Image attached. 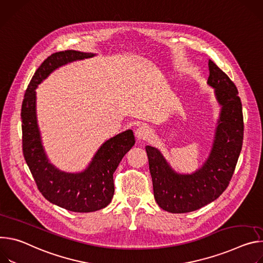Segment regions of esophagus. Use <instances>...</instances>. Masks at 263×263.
<instances>
[{
  "instance_id": "esophagus-1",
  "label": "esophagus",
  "mask_w": 263,
  "mask_h": 263,
  "mask_svg": "<svg viewBox=\"0 0 263 263\" xmlns=\"http://www.w3.org/2000/svg\"><path fill=\"white\" fill-rule=\"evenodd\" d=\"M136 137L138 140H147L152 136V130L148 126H139L136 130Z\"/></svg>"
}]
</instances>
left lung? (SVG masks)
<instances>
[{
    "label": "left lung",
    "instance_id": "1",
    "mask_svg": "<svg viewBox=\"0 0 263 263\" xmlns=\"http://www.w3.org/2000/svg\"><path fill=\"white\" fill-rule=\"evenodd\" d=\"M208 65L207 83L214 89L221 109L207 161L191 174L178 173L158 148L145 147L155 199L167 212H192L218 198L229 186L241 152L243 116L237 87L212 61Z\"/></svg>",
    "mask_w": 263,
    "mask_h": 263
}]
</instances>
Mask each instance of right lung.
<instances>
[{
    "label": "right lung",
    "mask_w": 263,
    "mask_h": 263,
    "mask_svg": "<svg viewBox=\"0 0 263 263\" xmlns=\"http://www.w3.org/2000/svg\"><path fill=\"white\" fill-rule=\"evenodd\" d=\"M93 53L67 50L50 55L29 83L22 104L23 154L39 190L50 202L73 212H94L110 202L115 188L112 174L135 145L132 129L105 141L83 171L69 173L52 165L44 151L36 118L37 85L51 72L68 63L93 57Z\"/></svg>",
    "instance_id": "1"
}]
</instances>
